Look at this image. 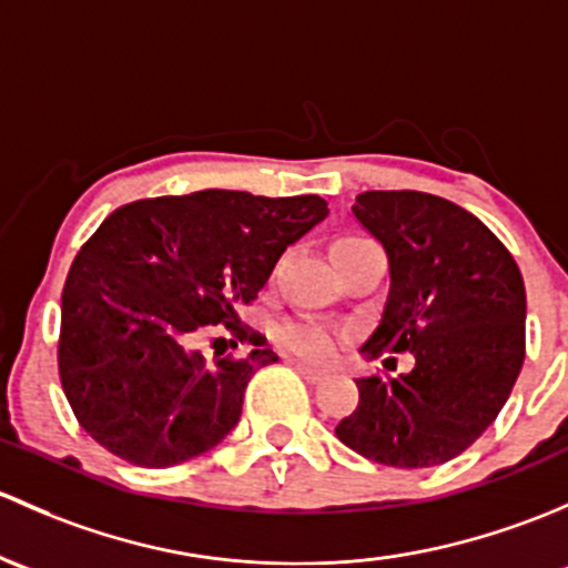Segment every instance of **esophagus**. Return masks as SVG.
Listing matches in <instances>:
<instances>
[{
  "label": "esophagus",
  "instance_id": "obj_1",
  "mask_svg": "<svg viewBox=\"0 0 568 568\" xmlns=\"http://www.w3.org/2000/svg\"><path fill=\"white\" fill-rule=\"evenodd\" d=\"M292 366H295V369L301 372L303 377L308 379V383H320V379H325V377H327V369H317V366L303 364V361H292Z\"/></svg>",
  "mask_w": 568,
  "mask_h": 568
}]
</instances>
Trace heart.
<instances>
[{"label": "heart", "instance_id": "b5f03b06", "mask_svg": "<svg viewBox=\"0 0 568 568\" xmlns=\"http://www.w3.org/2000/svg\"><path fill=\"white\" fill-rule=\"evenodd\" d=\"M338 241H353V237H338ZM273 336L286 353L303 361H314V364L333 358L344 344V333L338 327L317 323V320H290V323L278 325Z\"/></svg>", "mask_w": 568, "mask_h": 568}]
</instances>
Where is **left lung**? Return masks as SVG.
Segmentation results:
<instances>
[{
	"label": "left lung",
	"instance_id": "1",
	"mask_svg": "<svg viewBox=\"0 0 568 568\" xmlns=\"http://www.w3.org/2000/svg\"><path fill=\"white\" fill-rule=\"evenodd\" d=\"M353 213L383 243L390 273L361 353H410L413 369L355 379L358 407L336 437L377 465H443L498 418L523 369V273L476 215L443 196L366 191Z\"/></svg>",
	"mask_w": 568,
	"mask_h": 568
}]
</instances>
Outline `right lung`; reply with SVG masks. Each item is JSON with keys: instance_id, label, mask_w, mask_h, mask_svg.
Instances as JSON below:
<instances>
[{"instance_id": "right-lung-1", "label": "right lung", "mask_w": 568, "mask_h": 568, "mask_svg": "<svg viewBox=\"0 0 568 568\" xmlns=\"http://www.w3.org/2000/svg\"><path fill=\"white\" fill-rule=\"evenodd\" d=\"M325 215L317 194L221 189L116 207L81 245L62 290L57 364L87 435L139 467L219 446L241 420L248 379L278 355L254 342L248 355L204 358L196 338L226 325L243 342L237 308Z\"/></svg>"}]
</instances>
